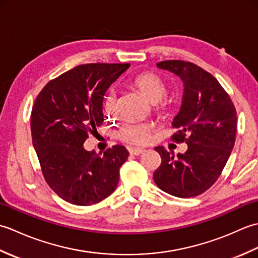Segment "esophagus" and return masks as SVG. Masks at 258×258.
<instances>
[{
	"label": "esophagus",
	"mask_w": 258,
	"mask_h": 258,
	"mask_svg": "<svg viewBox=\"0 0 258 258\" xmlns=\"http://www.w3.org/2000/svg\"><path fill=\"white\" fill-rule=\"evenodd\" d=\"M128 152L131 153V154L132 155H140V154H142V153L143 152H145L143 149H128Z\"/></svg>",
	"instance_id": "obj_1"
}]
</instances>
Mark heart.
Returning <instances> with one entry per match:
<instances>
[{
	"mask_svg": "<svg viewBox=\"0 0 258 258\" xmlns=\"http://www.w3.org/2000/svg\"><path fill=\"white\" fill-rule=\"evenodd\" d=\"M134 89L138 90L142 95L153 103V107L156 112H163L167 106L166 85L164 81L152 72H144L131 82ZM116 93L111 92L105 100L106 112L112 114L116 107ZM154 126L151 123L145 122H128L124 124L118 131V138L133 145H144L149 143L152 138Z\"/></svg>",
	"mask_w": 258,
	"mask_h": 258,
	"instance_id": "heart-1",
	"label": "heart"
}]
</instances>
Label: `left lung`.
<instances>
[{
	"instance_id": "obj_1",
	"label": "left lung",
	"mask_w": 258,
	"mask_h": 258,
	"mask_svg": "<svg viewBox=\"0 0 258 258\" xmlns=\"http://www.w3.org/2000/svg\"><path fill=\"white\" fill-rule=\"evenodd\" d=\"M157 67L184 82L182 106L172 123L177 131L171 141L185 142L187 151L175 157L164 146L155 147L162 161L153 178L173 196H199L216 182L231 155L236 138V108L220 82L196 64L169 59Z\"/></svg>"
}]
</instances>
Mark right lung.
<instances>
[{"mask_svg":"<svg viewBox=\"0 0 258 258\" xmlns=\"http://www.w3.org/2000/svg\"><path fill=\"white\" fill-rule=\"evenodd\" d=\"M128 68V63L79 65L51 80L35 98L31 132L41 171L54 193L71 204H96L118 184L127 150L114 145L97 154L83 144L103 124L105 92Z\"/></svg>","mask_w":258,"mask_h":258,"instance_id":"obj_1","label":"right lung"}]
</instances>
